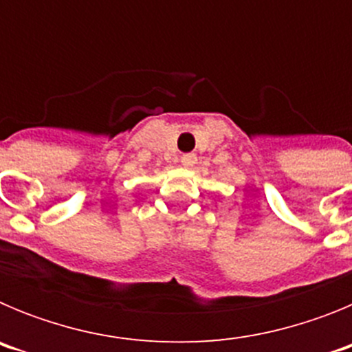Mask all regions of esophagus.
Listing matches in <instances>:
<instances>
[{
    "label": "esophagus",
    "mask_w": 352,
    "mask_h": 352,
    "mask_svg": "<svg viewBox=\"0 0 352 352\" xmlns=\"http://www.w3.org/2000/svg\"><path fill=\"white\" fill-rule=\"evenodd\" d=\"M195 162H197V157H195L194 153H186V155H182V164L185 167H190L194 166Z\"/></svg>",
    "instance_id": "obj_1"
}]
</instances>
